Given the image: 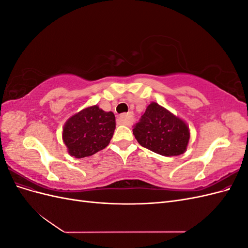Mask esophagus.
Wrapping results in <instances>:
<instances>
[{"mask_svg": "<svg viewBox=\"0 0 248 248\" xmlns=\"http://www.w3.org/2000/svg\"><path fill=\"white\" fill-rule=\"evenodd\" d=\"M118 122L120 124L127 125L129 126L131 124V116L129 114H124V115H120L118 117Z\"/></svg>", "mask_w": 248, "mask_h": 248, "instance_id": "obj_1", "label": "esophagus"}]
</instances>
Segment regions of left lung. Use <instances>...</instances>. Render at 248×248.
<instances>
[{
    "label": "left lung",
    "instance_id": "1",
    "mask_svg": "<svg viewBox=\"0 0 248 248\" xmlns=\"http://www.w3.org/2000/svg\"><path fill=\"white\" fill-rule=\"evenodd\" d=\"M132 131L140 146L162 156L183 154L190 138L183 120L156 102L149 104Z\"/></svg>",
    "mask_w": 248,
    "mask_h": 248
}]
</instances>
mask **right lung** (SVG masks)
Here are the masks:
<instances>
[{
	"label": "right lung",
	"instance_id": "right-lung-1",
	"mask_svg": "<svg viewBox=\"0 0 248 248\" xmlns=\"http://www.w3.org/2000/svg\"><path fill=\"white\" fill-rule=\"evenodd\" d=\"M115 129L114 112L104 111L98 106L89 107L67 120L63 141L71 156L82 158L106 148Z\"/></svg>",
	"mask_w": 248,
	"mask_h": 248
}]
</instances>
